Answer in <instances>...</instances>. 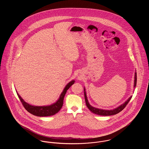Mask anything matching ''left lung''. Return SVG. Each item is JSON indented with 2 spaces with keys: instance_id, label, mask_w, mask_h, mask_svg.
<instances>
[{
  "instance_id": "obj_1",
  "label": "left lung",
  "mask_w": 149,
  "mask_h": 149,
  "mask_svg": "<svg viewBox=\"0 0 149 149\" xmlns=\"http://www.w3.org/2000/svg\"><path fill=\"white\" fill-rule=\"evenodd\" d=\"M136 83H137V74L136 72L135 71V80H134V88L136 87ZM84 97H85V103H86V105L87 107L88 108V109L94 113L98 114L100 116H112L114 114H116L118 113L119 112H120V111H122L125 108L126 106V105L129 102V101L131 100L132 96H131L128 99L122 104L120 105V106L114 108L113 109H111V110H107V109H99L98 108H95L94 107L92 106L88 100V98L86 96V93L85 91V87L84 88Z\"/></svg>"
}]
</instances>
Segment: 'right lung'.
Masks as SVG:
<instances>
[{
	"mask_svg": "<svg viewBox=\"0 0 149 149\" xmlns=\"http://www.w3.org/2000/svg\"><path fill=\"white\" fill-rule=\"evenodd\" d=\"M74 83H75V80H72L69 83H68L64 88L63 91L61 93L59 97V98L57 99V100L55 103L49 106H32L31 104H29L22 98L19 95V94L17 93V91L16 92L17 93V95L20 100L21 101L23 106L30 113L38 117L50 116L57 113L61 109V108H62L63 105L64 97L66 94V93L71 85L74 84Z\"/></svg>",
	"mask_w": 149,
	"mask_h": 149,
	"instance_id": "obj_1",
	"label": "right lung"
}]
</instances>
